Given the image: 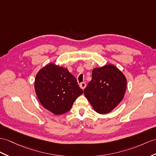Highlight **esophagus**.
<instances>
[{"instance_id": "1", "label": "esophagus", "mask_w": 156, "mask_h": 156, "mask_svg": "<svg viewBox=\"0 0 156 156\" xmlns=\"http://www.w3.org/2000/svg\"><path fill=\"white\" fill-rule=\"evenodd\" d=\"M79 87H80L83 90H84V89H85V88L86 87V83H84V82L81 83L80 84H79Z\"/></svg>"}]
</instances>
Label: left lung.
I'll use <instances>...</instances> for the list:
<instances>
[{
	"label": "left lung",
	"instance_id": "left-lung-1",
	"mask_svg": "<svg viewBox=\"0 0 156 156\" xmlns=\"http://www.w3.org/2000/svg\"><path fill=\"white\" fill-rule=\"evenodd\" d=\"M127 81L120 70L108 64L94 68L92 79L84 90V94L97 112L105 115L111 112L122 101Z\"/></svg>",
	"mask_w": 156,
	"mask_h": 156
}]
</instances>
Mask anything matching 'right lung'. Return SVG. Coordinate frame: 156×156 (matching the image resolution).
<instances>
[{"label":"right lung","mask_w":156,"mask_h":156,"mask_svg":"<svg viewBox=\"0 0 156 156\" xmlns=\"http://www.w3.org/2000/svg\"><path fill=\"white\" fill-rule=\"evenodd\" d=\"M34 89L41 105L55 115L69 111L76 98L83 93L67 68L53 63L37 72Z\"/></svg>","instance_id":"add662e5"}]
</instances>
